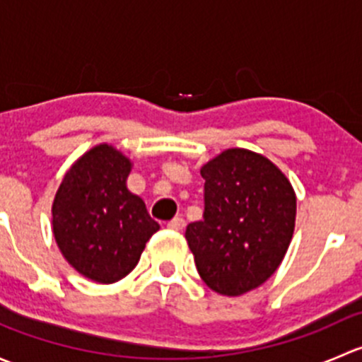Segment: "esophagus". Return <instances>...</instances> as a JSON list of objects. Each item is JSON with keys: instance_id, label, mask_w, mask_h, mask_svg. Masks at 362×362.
Wrapping results in <instances>:
<instances>
[{"instance_id": "34e87169", "label": "esophagus", "mask_w": 362, "mask_h": 362, "mask_svg": "<svg viewBox=\"0 0 362 362\" xmlns=\"http://www.w3.org/2000/svg\"><path fill=\"white\" fill-rule=\"evenodd\" d=\"M168 228L173 229V231H182V229H185V221L182 217H175L173 221L168 222Z\"/></svg>"}]
</instances>
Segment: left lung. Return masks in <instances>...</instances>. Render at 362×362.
<instances>
[{
	"label": "left lung",
	"mask_w": 362,
	"mask_h": 362,
	"mask_svg": "<svg viewBox=\"0 0 362 362\" xmlns=\"http://www.w3.org/2000/svg\"><path fill=\"white\" fill-rule=\"evenodd\" d=\"M203 221L185 229L196 268L211 291L240 296L264 284L293 240L296 194L264 156L228 148L202 168Z\"/></svg>",
	"instance_id": "left-lung-1"
}]
</instances>
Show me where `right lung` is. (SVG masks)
<instances>
[{"instance_id": "1", "label": "right lung", "mask_w": 362, "mask_h": 362, "mask_svg": "<svg viewBox=\"0 0 362 362\" xmlns=\"http://www.w3.org/2000/svg\"><path fill=\"white\" fill-rule=\"evenodd\" d=\"M131 166L115 147L96 145L69 168L52 203L61 254L98 284H113L133 272L159 229L144 199L127 189Z\"/></svg>"}]
</instances>
